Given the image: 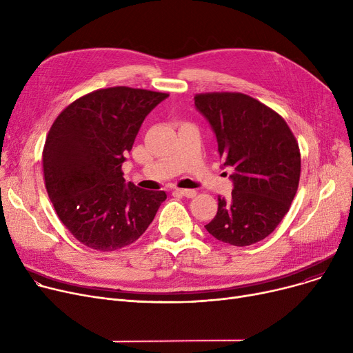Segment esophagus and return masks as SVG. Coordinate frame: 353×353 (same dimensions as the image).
<instances>
[{"label": "esophagus", "instance_id": "esophagus-1", "mask_svg": "<svg viewBox=\"0 0 353 353\" xmlns=\"http://www.w3.org/2000/svg\"><path fill=\"white\" fill-rule=\"evenodd\" d=\"M176 192H177L179 194L184 196V197H189V199H193V197L197 194V192L193 190V189H176Z\"/></svg>", "mask_w": 353, "mask_h": 353}]
</instances>
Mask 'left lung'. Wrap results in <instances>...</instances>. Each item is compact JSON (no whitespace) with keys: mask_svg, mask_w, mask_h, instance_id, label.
Masks as SVG:
<instances>
[{"mask_svg":"<svg viewBox=\"0 0 353 353\" xmlns=\"http://www.w3.org/2000/svg\"><path fill=\"white\" fill-rule=\"evenodd\" d=\"M194 107L216 136L221 169H233L232 196H219L217 213L205 228L232 246L261 242L281 223L298 192V141L279 114L242 92L199 94Z\"/></svg>","mask_w":353,"mask_h":353,"instance_id":"1","label":"left lung"}]
</instances>
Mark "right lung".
I'll list each match as a JSON object with an SVG mask.
<instances>
[{"instance_id":"add662e5","label":"right lung","mask_w":353,"mask_h":353,"mask_svg":"<svg viewBox=\"0 0 353 353\" xmlns=\"http://www.w3.org/2000/svg\"><path fill=\"white\" fill-rule=\"evenodd\" d=\"M165 92L130 87L92 91L55 119L43 152L48 197L79 242L100 252L132 245L167 194L125 183L121 165Z\"/></svg>"}]
</instances>
